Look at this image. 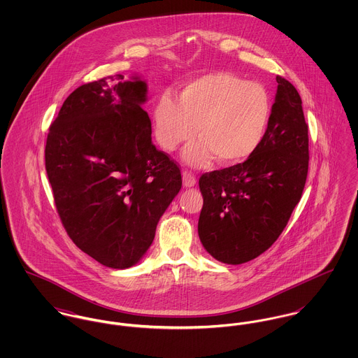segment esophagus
<instances>
[{"instance_id":"1","label":"esophagus","mask_w":358,"mask_h":358,"mask_svg":"<svg viewBox=\"0 0 358 358\" xmlns=\"http://www.w3.org/2000/svg\"><path fill=\"white\" fill-rule=\"evenodd\" d=\"M182 178H183V186L185 187H193L197 183V179H196V176L192 172L183 171Z\"/></svg>"}]
</instances>
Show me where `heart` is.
<instances>
[{
  "instance_id": "1",
  "label": "heart",
  "mask_w": 358,
  "mask_h": 358,
  "mask_svg": "<svg viewBox=\"0 0 358 358\" xmlns=\"http://www.w3.org/2000/svg\"><path fill=\"white\" fill-rule=\"evenodd\" d=\"M271 118L268 92L233 73L216 71L180 88L178 101L161 95L153 107L158 145L173 152L187 142L196 127L199 136L183 153L193 166L216 158L220 165L247 161L260 148Z\"/></svg>"
}]
</instances>
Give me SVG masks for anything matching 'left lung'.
<instances>
[{
    "instance_id": "8db88e82",
    "label": "left lung",
    "mask_w": 358,
    "mask_h": 358,
    "mask_svg": "<svg viewBox=\"0 0 358 358\" xmlns=\"http://www.w3.org/2000/svg\"><path fill=\"white\" fill-rule=\"evenodd\" d=\"M266 136L243 164L204 173L199 236L205 251L241 264L267 251L301 201L308 171V135L296 88L277 76Z\"/></svg>"
}]
</instances>
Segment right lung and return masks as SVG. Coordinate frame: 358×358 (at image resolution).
Wrapping results in <instances>:
<instances>
[{
	"mask_svg": "<svg viewBox=\"0 0 358 358\" xmlns=\"http://www.w3.org/2000/svg\"><path fill=\"white\" fill-rule=\"evenodd\" d=\"M78 87L50 127L45 169L73 243L111 268L136 264L182 187L179 166L152 142L138 76Z\"/></svg>",
	"mask_w": 358,
	"mask_h": 358,
	"instance_id": "right-lung-1",
	"label": "right lung"
}]
</instances>
